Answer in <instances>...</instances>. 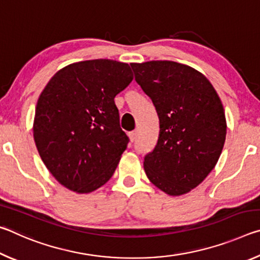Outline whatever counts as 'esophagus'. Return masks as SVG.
<instances>
[{
	"mask_svg": "<svg viewBox=\"0 0 260 260\" xmlns=\"http://www.w3.org/2000/svg\"><path fill=\"white\" fill-rule=\"evenodd\" d=\"M128 136H129L131 142H134V141L136 140V138H138V132H136V131L129 132V133H128Z\"/></svg>",
	"mask_w": 260,
	"mask_h": 260,
	"instance_id": "1",
	"label": "esophagus"
}]
</instances>
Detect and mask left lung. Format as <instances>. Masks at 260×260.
Returning a JSON list of instances; mask_svg holds the SVG:
<instances>
[{
  "label": "left lung",
  "instance_id": "8db88e82",
  "mask_svg": "<svg viewBox=\"0 0 260 260\" xmlns=\"http://www.w3.org/2000/svg\"><path fill=\"white\" fill-rule=\"evenodd\" d=\"M131 67L159 118L157 144L143 160L147 177L167 195H184L221 155L227 133L221 100L208 78L188 65L150 60Z\"/></svg>",
  "mask_w": 260,
  "mask_h": 260
}]
</instances>
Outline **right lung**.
<instances>
[{"instance_id": "add662e5", "label": "right lung", "mask_w": 260, "mask_h": 260, "mask_svg": "<svg viewBox=\"0 0 260 260\" xmlns=\"http://www.w3.org/2000/svg\"><path fill=\"white\" fill-rule=\"evenodd\" d=\"M132 80L127 63L93 59L60 69L47 83L35 108L33 136L61 186L89 193L111 179L128 143L114 98Z\"/></svg>"}]
</instances>
